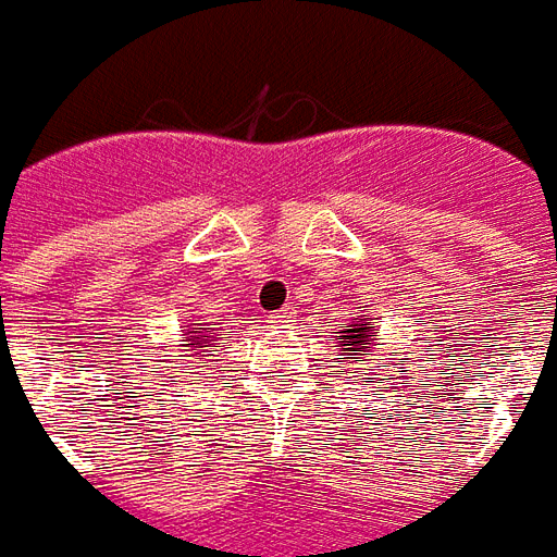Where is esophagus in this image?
Here are the masks:
<instances>
[{
	"instance_id": "obj_1",
	"label": "esophagus",
	"mask_w": 557,
	"mask_h": 557,
	"mask_svg": "<svg viewBox=\"0 0 557 557\" xmlns=\"http://www.w3.org/2000/svg\"><path fill=\"white\" fill-rule=\"evenodd\" d=\"M290 318H294V309L285 306V309H278L275 314H272V323H290Z\"/></svg>"
}]
</instances>
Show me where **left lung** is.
Segmentation results:
<instances>
[{
  "mask_svg": "<svg viewBox=\"0 0 557 557\" xmlns=\"http://www.w3.org/2000/svg\"><path fill=\"white\" fill-rule=\"evenodd\" d=\"M369 323H362L360 318H354V323H350V330H342V342L345 345H335V348H342L345 354H338V366H345L348 360L354 362H362V354H366V348L372 345V338H369Z\"/></svg>",
  "mask_w": 557,
  "mask_h": 557,
  "instance_id": "obj_1",
  "label": "left lung"
}]
</instances>
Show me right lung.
<instances>
[{"label": "right lung", "mask_w": 557, "mask_h": 557, "mask_svg": "<svg viewBox=\"0 0 557 557\" xmlns=\"http://www.w3.org/2000/svg\"><path fill=\"white\" fill-rule=\"evenodd\" d=\"M195 333H203V335H195V338H188V342H195V348H203V350H197V354H203V357H212V354H207V350L215 348V345H209V342H212V335H207L209 333L207 326H197Z\"/></svg>", "instance_id": "1"}]
</instances>
